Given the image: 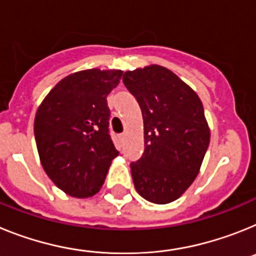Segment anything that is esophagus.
<instances>
[{
  "label": "esophagus",
  "mask_w": 256,
  "mask_h": 256,
  "mask_svg": "<svg viewBox=\"0 0 256 256\" xmlns=\"http://www.w3.org/2000/svg\"><path fill=\"white\" fill-rule=\"evenodd\" d=\"M125 132H122V134H118V139H120V142H124L125 140Z\"/></svg>",
  "instance_id": "esophagus-1"
}]
</instances>
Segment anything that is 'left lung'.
<instances>
[{
	"label": "left lung",
	"instance_id": "left-lung-1",
	"mask_svg": "<svg viewBox=\"0 0 256 256\" xmlns=\"http://www.w3.org/2000/svg\"><path fill=\"white\" fill-rule=\"evenodd\" d=\"M122 80L144 121V153L130 164L135 190L153 204L175 201L196 179L210 143L201 100L161 66L128 70Z\"/></svg>",
	"mask_w": 256,
	"mask_h": 256
}]
</instances>
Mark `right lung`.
Wrapping results in <instances>:
<instances>
[{"instance_id": "obj_1", "label": "right lung", "mask_w": 256, "mask_h": 256, "mask_svg": "<svg viewBox=\"0 0 256 256\" xmlns=\"http://www.w3.org/2000/svg\"><path fill=\"white\" fill-rule=\"evenodd\" d=\"M122 70H88L56 84L34 118L42 168L55 186L77 198L99 192L110 162L118 156L110 134L106 95Z\"/></svg>"}]
</instances>
